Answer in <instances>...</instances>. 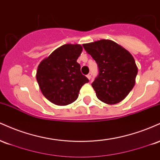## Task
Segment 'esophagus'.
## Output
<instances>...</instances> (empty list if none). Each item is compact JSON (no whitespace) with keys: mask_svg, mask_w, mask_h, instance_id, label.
Returning <instances> with one entry per match:
<instances>
[{"mask_svg":"<svg viewBox=\"0 0 160 160\" xmlns=\"http://www.w3.org/2000/svg\"><path fill=\"white\" fill-rule=\"evenodd\" d=\"M86 77H87V78L89 79V80H90L91 78H92V73H89V74H87V76H86Z\"/></svg>","mask_w":160,"mask_h":160,"instance_id":"1","label":"esophagus"}]
</instances>
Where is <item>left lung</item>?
<instances>
[{
	"label": "left lung",
	"mask_w": 160,
	"mask_h": 160,
	"mask_svg": "<svg viewBox=\"0 0 160 160\" xmlns=\"http://www.w3.org/2000/svg\"><path fill=\"white\" fill-rule=\"evenodd\" d=\"M98 66V77L92 86L99 100L115 104L126 98L135 83L138 68L132 54L111 40L82 44Z\"/></svg>",
	"instance_id": "left-lung-1"
}]
</instances>
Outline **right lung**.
I'll return each mask as SVG.
<instances>
[{"label": "right lung", "mask_w": 160, "mask_h": 160, "mask_svg": "<svg viewBox=\"0 0 160 160\" xmlns=\"http://www.w3.org/2000/svg\"><path fill=\"white\" fill-rule=\"evenodd\" d=\"M82 51L80 44L62 45L38 65L36 78L41 92L56 105H68L78 98L80 89L89 82L77 62Z\"/></svg>", "instance_id": "obj_1"}]
</instances>
